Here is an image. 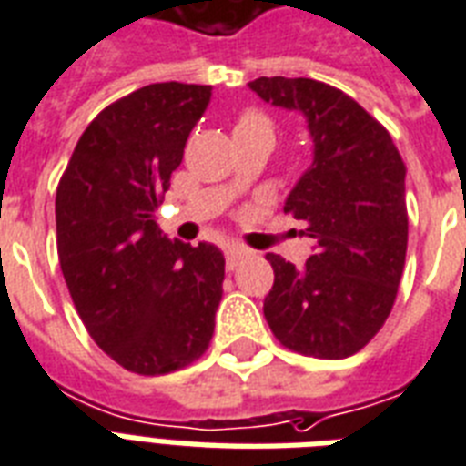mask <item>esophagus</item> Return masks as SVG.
<instances>
[{"mask_svg": "<svg viewBox=\"0 0 466 466\" xmlns=\"http://www.w3.org/2000/svg\"><path fill=\"white\" fill-rule=\"evenodd\" d=\"M245 257H248V252H243V250H228V252H226V269L236 271L238 267H240V262H243Z\"/></svg>", "mask_w": 466, "mask_h": 466, "instance_id": "esophagus-1", "label": "esophagus"}]
</instances>
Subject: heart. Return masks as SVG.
I'll return each mask as SVG.
<instances>
[{"instance_id": "b5f03b06", "label": "heart", "mask_w": 466, "mask_h": 466, "mask_svg": "<svg viewBox=\"0 0 466 466\" xmlns=\"http://www.w3.org/2000/svg\"><path fill=\"white\" fill-rule=\"evenodd\" d=\"M271 120L269 115L262 113V110H257V107H248L243 113L236 117V125H233V134L236 137H269L271 139Z\"/></svg>"}]
</instances>
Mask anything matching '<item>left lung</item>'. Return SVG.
Wrapping results in <instances>:
<instances>
[{"mask_svg": "<svg viewBox=\"0 0 466 466\" xmlns=\"http://www.w3.org/2000/svg\"><path fill=\"white\" fill-rule=\"evenodd\" d=\"M250 88L300 110L315 161L286 199L315 255L296 269L269 252L274 286L264 318L279 344L315 359H346L380 332L407 259V166L392 137L351 96L315 79L259 76Z\"/></svg>", "mask_w": 466, "mask_h": 466, "instance_id": "obj_1", "label": "left lung"}]
</instances>
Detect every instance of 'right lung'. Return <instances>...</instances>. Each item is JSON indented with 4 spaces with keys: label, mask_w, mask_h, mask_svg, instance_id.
<instances>
[{
    "label": "right lung",
    "mask_w": 466,
    "mask_h": 466,
    "mask_svg": "<svg viewBox=\"0 0 466 466\" xmlns=\"http://www.w3.org/2000/svg\"><path fill=\"white\" fill-rule=\"evenodd\" d=\"M211 86L151 84L103 107L59 177L57 255L86 332L137 375L195 363L214 337L226 259L170 240L154 211Z\"/></svg>",
    "instance_id": "add662e5"
}]
</instances>
